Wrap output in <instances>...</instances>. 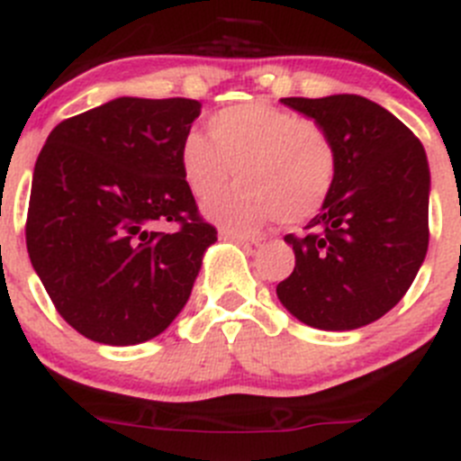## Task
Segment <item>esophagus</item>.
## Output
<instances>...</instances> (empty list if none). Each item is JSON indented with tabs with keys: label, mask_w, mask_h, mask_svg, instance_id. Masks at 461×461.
I'll list each match as a JSON object with an SVG mask.
<instances>
[{
	"label": "esophagus",
	"mask_w": 461,
	"mask_h": 461,
	"mask_svg": "<svg viewBox=\"0 0 461 461\" xmlns=\"http://www.w3.org/2000/svg\"><path fill=\"white\" fill-rule=\"evenodd\" d=\"M221 239L240 245V248H257L258 245L257 239H249V236H243V234H234V231H221Z\"/></svg>",
	"instance_id": "1"
}]
</instances>
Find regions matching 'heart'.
<instances>
[{"instance_id":"1","label":"heart","mask_w":461,"mask_h":461,"mask_svg":"<svg viewBox=\"0 0 461 461\" xmlns=\"http://www.w3.org/2000/svg\"><path fill=\"white\" fill-rule=\"evenodd\" d=\"M212 140L189 132L180 168L195 198H211L240 173L241 185L204 204V216L234 234H252L270 221H311L338 177V150L320 123L263 101L213 114Z\"/></svg>"}]
</instances>
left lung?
Segmentation results:
<instances>
[{
    "mask_svg": "<svg viewBox=\"0 0 461 461\" xmlns=\"http://www.w3.org/2000/svg\"><path fill=\"white\" fill-rule=\"evenodd\" d=\"M281 103L329 132L338 177L303 236L284 239L294 270L276 297L312 329H360L401 302L426 258V150L392 112L356 94Z\"/></svg>",
    "mask_w": 461,
    "mask_h": 461,
    "instance_id": "obj_1",
    "label": "left lung"
}]
</instances>
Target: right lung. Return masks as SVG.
Listing matches in <instances>:
<instances>
[{
  "mask_svg": "<svg viewBox=\"0 0 461 461\" xmlns=\"http://www.w3.org/2000/svg\"><path fill=\"white\" fill-rule=\"evenodd\" d=\"M200 107L119 96L58 123L40 150L26 249L58 312L94 342L131 347L167 330L216 243L180 168ZM159 221L181 227L168 235Z\"/></svg>",
  "mask_w": 461,
  "mask_h": 461,
  "instance_id": "add662e5",
  "label": "right lung"
}]
</instances>
